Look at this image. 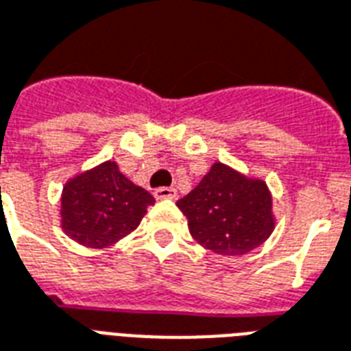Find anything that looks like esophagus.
I'll return each instance as SVG.
<instances>
[{
	"mask_svg": "<svg viewBox=\"0 0 351 351\" xmlns=\"http://www.w3.org/2000/svg\"><path fill=\"white\" fill-rule=\"evenodd\" d=\"M154 195H156L157 199H172V201H176V199H178V190L172 189V186H162V189H157L156 192H154Z\"/></svg>",
	"mask_w": 351,
	"mask_h": 351,
	"instance_id": "34e87169",
	"label": "esophagus"
}]
</instances>
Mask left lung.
<instances>
[{
	"instance_id": "8db88e82",
	"label": "left lung",
	"mask_w": 351,
	"mask_h": 351,
	"mask_svg": "<svg viewBox=\"0 0 351 351\" xmlns=\"http://www.w3.org/2000/svg\"><path fill=\"white\" fill-rule=\"evenodd\" d=\"M178 206L189 219L192 238L225 256L247 254L262 245L276 221L267 183L219 161Z\"/></svg>"
}]
</instances>
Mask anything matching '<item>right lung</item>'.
<instances>
[{"mask_svg":"<svg viewBox=\"0 0 351 351\" xmlns=\"http://www.w3.org/2000/svg\"><path fill=\"white\" fill-rule=\"evenodd\" d=\"M156 199L104 161L65 181L60 197V227L71 240L104 249L137 229Z\"/></svg>","mask_w":351,"mask_h":351,"instance_id":"right-lung-1","label":"right lung"}]
</instances>
